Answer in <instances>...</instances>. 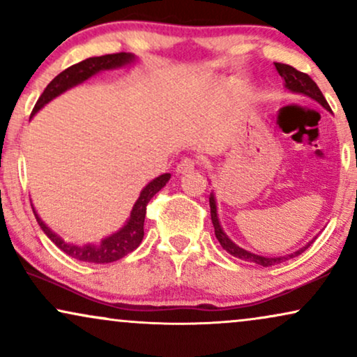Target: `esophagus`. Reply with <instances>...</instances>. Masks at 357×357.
Listing matches in <instances>:
<instances>
[{"mask_svg": "<svg viewBox=\"0 0 357 357\" xmlns=\"http://www.w3.org/2000/svg\"><path fill=\"white\" fill-rule=\"evenodd\" d=\"M197 161L194 160V158H184V160H181L178 163V166H176V173L178 174H184L188 173V171H192L194 168H196Z\"/></svg>", "mask_w": 357, "mask_h": 357, "instance_id": "obj_1", "label": "esophagus"}]
</instances>
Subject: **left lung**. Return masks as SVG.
<instances>
[{"mask_svg":"<svg viewBox=\"0 0 357 357\" xmlns=\"http://www.w3.org/2000/svg\"><path fill=\"white\" fill-rule=\"evenodd\" d=\"M275 69H277L280 77H282L283 82H285V89H288L290 92H295V93H303V96L313 98V100H317L318 103H321L326 110H331L328 105L326 98H324V96L321 93V90L318 89L317 82H314V80L311 79L308 74L296 70L295 67H291L288 64H280V62H275ZM209 206H211L212 225H214V232H215V237H218L219 243L222 245V249L227 250L232 257L241 259L243 261H254V264L261 265V267H272V265L282 264V261H287V260L293 259V257L303 254V252L310 247V243H313V241H311L310 243H306L305 247H301L300 250L293 252V254L285 255V257H261V255L252 254V252L243 250L242 247H238L237 243H234L231 238L227 237V234L222 231V227H220L219 219H218V206H215L214 194H211L209 196Z\"/></svg>","mask_w":357,"mask_h":357,"instance_id":"left-lung-1","label":"left lung"}]
</instances>
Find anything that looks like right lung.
<instances>
[{"label":"right lung","mask_w":357,"mask_h":357,"mask_svg":"<svg viewBox=\"0 0 357 357\" xmlns=\"http://www.w3.org/2000/svg\"><path fill=\"white\" fill-rule=\"evenodd\" d=\"M135 61V56L130 52H116V54H107V56L100 57H89L85 61L79 62V64L70 66L69 69L62 70L57 77L51 80V84L44 89V92L40 93L39 100L36 102L33 108V116L34 114L46 105L47 102H51L52 98L61 96L62 92H66L67 89H72L74 85L82 84L84 80H87L96 75L97 72L107 70V69H116V67H123L132 64ZM171 174L165 173L158 178L153 179L151 183H148L143 191L139 192V197L135 202L132 212H130V219L126 220V224L120 229L119 232L112 234L110 237L103 238L100 245H93V243H87V245H74V243H67L64 238H61L56 232H52L46 224L40 220L38 212H33L36 215V220L40 225L44 234L56 243V245L62 252H66L67 255H70L72 259H77L80 261H90V264H110V261H116L123 259L125 255H128L130 252H133L137 247L142 243L145 231H143V225H145V215H146V206L151 201V197L155 196L158 191H161L166 186V183L169 181Z\"/></svg>","instance_id":"add662e5"}]
</instances>
